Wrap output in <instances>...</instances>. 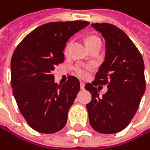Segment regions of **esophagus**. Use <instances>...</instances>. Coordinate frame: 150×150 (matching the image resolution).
<instances>
[{"label":"esophagus","instance_id":"1","mask_svg":"<svg viewBox=\"0 0 150 150\" xmlns=\"http://www.w3.org/2000/svg\"><path fill=\"white\" fill-rule=\"evenodd\" d=\"M80 85H81V89L85 88V84H84V82H81Z\"/></svg>","mask_w":150,"mask_h":150}]
</instances>
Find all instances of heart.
<instances>
[{
	"label": "heart",
	"mask_w": 150,
	"mask_h": 150,
	"mask_svg": "<svg viewBox=\"0 0 150 150\" xmlns=\"http://www.w3.org/2000/svg\"><path fill=\"white\" fill-rule=\"evenodd\" d=\"M72 40H69L65 47L63 49V54L64 56H68L69 54V51H70V49L72 46ZM85 43H86V45L88 46L89 50L91 48H93L95 45H100V41L99 39V38H97L96 36L94 35H88L85 38ZM93 69V65H87V66H76L75 68V71L76 73V75L81 78H86L88 77V75L89 74V71H91Z\"/></svg>",
	"instance_id": "heart-1"
}]
</instances>
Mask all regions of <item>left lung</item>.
<instances>
[{
  "mask_svg": "<svg viewBox=\"0 0 150 150\" xmlns=\"http://www.w3.org/2000/svg\"><path fill=\"white\" fill-rule=\"evenodd\" d=\"M105 40V61L92 83L85 88L92 94L87 104L89 123L102 134L125 129L136 114L145 92L144 62L141 53L121 29L108 23L91 25ZM98 84H108V92L99 97Z\"/></svg>",
  "mask_w": 150,
  "mask_h": 150,
  "instance_id": "left-lung-1",
  "label": "left lung"
}]
</instances>
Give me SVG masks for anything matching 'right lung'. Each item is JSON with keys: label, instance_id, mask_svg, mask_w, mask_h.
I'll use <instances>...</instances> for the list:
<instances>
[{"label": "right lung", "instance_id": "1", "mask_svg": "<svg viewBox=\"0 0 150 150\" xmlns=\"http://www.w3.org/2000/svg\"><path fill=\"white\" fill-rule=\"evenodd\" d=\"M88 21L50 22L31 32L15 49L11 60V84L21 114L35 130L51 134L66 125L68 112L80 91V81L69 76L55 82V67L64 61L63 49Z\"/></svg>", "mask_w": 150, "mask_h": 150}]
</instances>
